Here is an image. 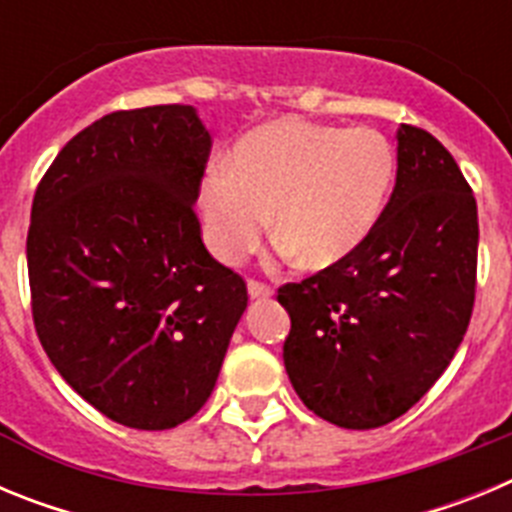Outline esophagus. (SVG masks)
Instances as JSON below:
<instances>
[{"label": "esophagus", "instance_id": "esophagus-1", "mask_svg": "<svg viewBox=\"0 0 512 512\" xmlns=\"http://www.w3.org/2000/svg\"><path fill=\"white\" fill-rule=\"evenodd\" d=\"M248 295H251V300H264V297L274 295V289L266 287V284H261V282H256V279H251V282H248Z\"/></svg>", "mask_w": 512, "mask_h": 512}]
</instances>
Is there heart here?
Here are the masks:
<instances>
[{"mask_svg": "<svg viewBox=\"0 0 512 512\" xmlns=\"http://www.w3.org/2000/svg\"><path fill=\"white\" fill-rule=\"evenodd\" d=\"M395 174V148L379 130L266 122L235 143L230 164L207 169L205 238L217 259L235 264L259 246L274 212L282 251L307 269H328L377 228Z\"/></svg>", "mask_w": 512, "mask_h": 512, "instance_id": "b5f03b06", "label": "heart"}]
</instances>
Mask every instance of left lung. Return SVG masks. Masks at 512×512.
<instances>
[{"instance_id":"obj_1","label":"left lung","mask_w":512,"mask_h":512,"mask_svg":"<svg viewBox=\"0 0 512 512\" xmlns=\"http://www.w3.org/2000/svg\"><path fill=\"white\" fill-rule=\"evenodd\" d=\"M477 243V202L454 156L400 125L395 189L372 235L279 289L292 320L284 366L305 408L351 431L408 413L467 333Z\"/></svg>"}]
</instances>
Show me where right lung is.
<instances>
[{
  "label": "right lung",
  "instance_id": "obj_1",
  "mask_svg": "<svg viewBox=\"0 0 512 512\" xmlns=\"http://www.w3.org/2000/svg\"><path fill=\"white\" fill-rule=\"evenodd\" d=\"M210 146L192 104L112 112L63 146L35 192L40 343L89 405L138 431L205 405L248 305L194 215Z\"/></svg>",
  "mask_w": 512,
  "mask_h": 512
}]
</instances>
